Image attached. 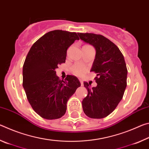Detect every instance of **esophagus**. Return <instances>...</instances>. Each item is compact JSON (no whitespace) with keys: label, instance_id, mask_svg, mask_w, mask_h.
<instances>
[{"label":"esophagus","instance_id":"esophagus-1","mask_svg":"<svg viewBox=\"0 0 149 149\" xmlns=\"http://www.w3.org/2000/svg\"><path fill=\"white\" fill-rule=\"evenodd\" d=\"M79 81H80V83H81V85H84V82H83V80H81V79H79Z\"/></svg>","mask_w":149,"mask_h":149}]
</instances>
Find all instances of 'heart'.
<instances>
[{"instance_id": "b5f03b06", "label": "heart", "mask_w": 149, "mask_h": 149, "mask_svg": "<svg viewBox=\"0 0 149 149\" xmlns=\"http://www.w3.org/2000/svg\"><path fill=\"white\" fill-rule=\"evenodd\" d=\"M87 68L78 64H74L71 68V72L73 74H74L77 76H81L84 75L87 72Z\"/></svg>"}]
</instances>
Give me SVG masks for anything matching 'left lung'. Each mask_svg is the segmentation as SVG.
Here are the masks:
<instances>
[{
    "instance_id": "8db88e82",
    "label": "left lung",
    "mask_w": 149,
    "mask_h": 149,
    "mask_svg": "<svg viewBox=\"0 0 149 149\" xmlns=\"http://www.w3.org/2000/svg\"><path fill=\"white\" fill-rule=\"evenodd\" d=\"M79 38L93 45L96 55L91 72L97 74V87L84 82L87 95L82 101L88 117L100 119L115 110L123 98L127 86V70L124 57L114 42L101 35L78 33Z\"/></svg>"
}]
</instances>
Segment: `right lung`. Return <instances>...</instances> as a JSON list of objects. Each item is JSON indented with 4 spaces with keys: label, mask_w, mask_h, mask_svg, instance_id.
<instances>
[{
    "label": "right lung",
    "mask_w": 149,
    "mask_h": 149,
    "mask_svg": "<svg viewBox=\"0 0 149 149\" xmlns=\"http://www.w3.org/2000/svg\"><path fill=\"white\" fill-rule=\"evenodd\" d=\"M75 40L76 33L54 30L32 45L23 66V87L27 100L37 114L47 120L65 114L67 102L81 86L79 79L68 75L60 80L58 65L65 63L67 49Z\"/></svg>",
    "instance_id": "add662e5"
}]
</instances>
